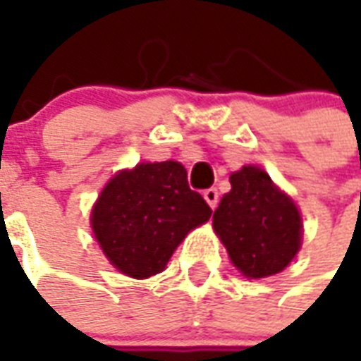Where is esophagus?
I'll return each mask as SVG.
<instances>
[{
    "instance_id": "1",
    "label": "esophagus",
    "mask_w": 361,
    "mask_h": 361,
    "mask_svg": "<svg viewBox=\"0 0 361 361\" xmlns=\"http://www.w3.org/2000/svg\"><path fill=\"white\" fill-rule=\"evenodd\" d=\"M204 198L209 204V208L216 209L217 208V202H219V192H217L216 188H208V190H204Z\"/></svg>"
}]
</instances>
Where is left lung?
<instances>
[{"label": "left lung", "instance_id": "left-lung-1", "mask_svg": "<svg viewBox=\"0 0 361 361\" xmlns=\"http://www.w3.org/2000/svg\"><path fill=\"white\" fill-rule=\"evenodd\" d=\"M227 192L214 212V229L229 258L247 278L278 274L298 255L301 216L258 167H243L229 176Z\"/></svg>", "mask_w": 361, "mask_h": 361}]
</instances>
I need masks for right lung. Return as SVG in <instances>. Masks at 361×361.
Returning <instances> with one entry per match:
<instances>
[{"instance_id":"right-lung-1","label":"right lung","mask_w":361,"mask_h":361,"mask_svg":"<svg viewBox=\"0 0 361 361\" xmlns=\"http://www.w3.org/2000/svg\"><path fill=\"white\" fill-rule=\"evenodd\" d=\"M209 216L212 208L188 186L186 169L163 161L114 176L94 204L91 226L112 264L140 280L161 272L186 233Z\"/></svg>"}]
</instances>
